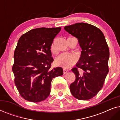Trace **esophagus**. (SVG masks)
<instances>
[{
	"instance_id": "esophagus-1",
	"label": "esophagus",
	"mask_w": 120,
	"mask_h": 120,
	"mask_svg": "<svg viewBox=\"0 0 120 120\" xmlns=\"http://www.w3.org/2000/svg\"><path fill=\"white\" fill-rule=\"evenodd\" d=\"M68 69H67L66 68H63V73H64V74L67 73V72H68Z\"/></svg>"
}]
</instances>
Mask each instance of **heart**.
I'll use <instances>...</instances> for the list:
<instances>
[{"label": "heart", "instance_id": "b5f03b06", "mask_svg": "<svg viewBox=\"0 0 120 120\" xmlns=\"http://www.w3.org/2000/svg\"><path fill=\"white\" fill-rule=\"evenodd\" d=\"M51 50L53 53H56V51L55 50V46L53 44H52L51 46ZM77 60H78V58L75 55L63 53L60 54L56 58L55 64L57 66L63 67L64 68H68L75 64Z\"/></svg>", "mask_w": 120, "mask_h": 120}]
</instances>
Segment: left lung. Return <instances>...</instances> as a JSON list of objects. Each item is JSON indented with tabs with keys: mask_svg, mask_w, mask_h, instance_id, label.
I'll list each match as a JSON object with an SVG mask.
<instances>
[{
	"mask_svg": "<svg viewBox=\"0 0 120 120\" xmlns=\"http://www.w3.org/2000/svg\"><path fill=\"white\" fill-rule=\"evenodd\" d=\"M64 29L78 38L82 49L76 67L71 69L76 79L70 85V92L78 99H90L102 88L109 72V47L103 32L91 24L77 23Z\"/></svg>",
	"mask_w": 120,
	"mask_h": 120,
	"instance_id": "left-lung-1",
	"label": "left lung"
}]
</instances>
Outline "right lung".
<instances>
[{
    "label": "right lung",
    "instance_id": "right-lung-1",
    "mask_svg": "<svg viewBox=\"0 0 120 120\" xmlns=\"http://www.w3.org/2000/svg\"><path fill=\"white\" fill-rule=\"evenodd\" d=\"M60 30V27L32 29L18 41L12 66L15 84L28 101L37 103L46 99L52 79L63 74L61 67L51 69L53 61L51 46Z\"/></svg>",
    "mask_w": 120,
    "mask_h": 120
}]
</instances>
